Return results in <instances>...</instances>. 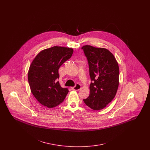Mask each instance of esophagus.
Masks as SVG:
<instances>
[{
    "mask_svg": "<svg viewBox=\"0 0 150 150\" xmlns=\"http://www.w3.org/2000/svg\"><path fill=\"white\" fill-rule=\"evenodd\" d=\"M71 88L73 90L79 91V90H80V89H81V86H80V84H76V86H75L72 87Z\"/></svg>",
    "mask_w": 150,
    "mask_h": 150,
    "instance_id": "esophagus-1",
    "label": "esophagus"
}]
</instances>
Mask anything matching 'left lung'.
<instances>
[{"mask_svg":"<svg viewBox=\"0 0 150 150\" xmlns=\"http://www.w3.org/2000/svg\"><path fill=\"white\" fill-rule=\"evenodd\" d=\"M87 58L92 81L89 97L83 100L88 107L100 110L114 98L119 86V68L114 56L107 49L84 45L81 48Z\"/></svg>","mask_w":150,"mask_h":150,"instance_id":"1","label":"left lung"}]
</instances>
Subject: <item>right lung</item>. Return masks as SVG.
<instances>
[{
	"label": "right lung",
	"mask_w": 150,
	"mask_h": 150,
	"mask_svg": "<svg viewBox=\"0 0 150 150\" xmlns=\"http://www.w3.org/2000/svg\"><path fill=\"white\" fill-rule=\"evenodd\" d=\"M73 49L54 46L39 53L29 68L28 81L31 92L42 105L53 108L61 103L69 90L62 88L58 69L70 59Z\"/></svg>",
	"instance_id": "1"
}]
</instances>
